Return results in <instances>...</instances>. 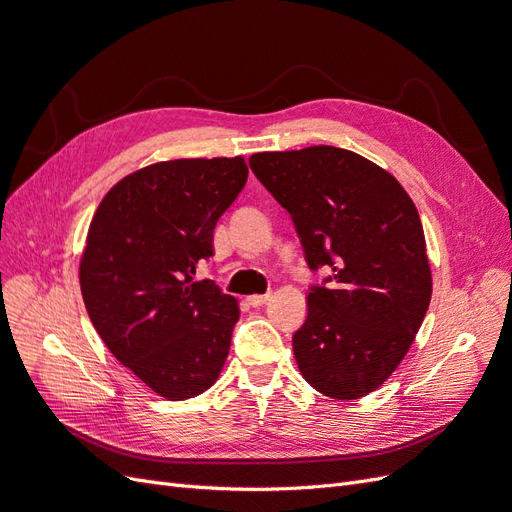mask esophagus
<instances>
[{"label":"esophagus","instance_id":"esophagus-1","mask_svg":"<svg viewBox=\"0 0 512 512\" xmlns=\"http://www.w3.org/2000/svg\"><path fill=\"white\" fill-rule=\"evenodd\" d=\"M271 300V294H254V296H248V302L252 304V306H262V304H267Z\"/></svg>","mask_w":512,"mask_h":512}]
</instances>
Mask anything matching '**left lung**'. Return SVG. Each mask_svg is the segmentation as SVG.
<instances>
[{"instance_id": "1", "label": "left lung", "mask_w": 512, "mask_h": 512, "mask_svg": "<svg viewBox=\"0 0 512 512\" xmlns=\"http://www.w3.org/2000/svg\"><path fill=\"white\" fill-rule=\"evenodd\" d=\"M250 168L290 212L311 285L294 334L300 374L332 399L386 382L420 330L433 294L426 241L410 195L370 159L338 147L254 153Z\"/></svg>"}]
</instances>
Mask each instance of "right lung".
Segmentation results:
<instances>
[{
    "label": "right lung",
    "instance_id": "add662e5",
    "mask_svg": "<svg viewBox=\"0 0 512 512\" xmlns=\"http://www.w3.org/2000/svg\"><path fill=\"white\" fill-rule=\"evenodd\" d=\"M245 180L243 157L159 161L121 178L90 222L79 285L92 325L170 401L208 391L227 361L237 300L193 275Z\"/></svg>",
    "mask_w": 512,
    "mask_h": 512
}]
</instances>
